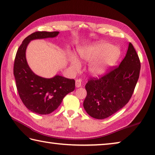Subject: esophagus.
<instances>
[{
	"label": "esophagus",
	"instance_id": "esophagus-1",
	"mask_svg": "<svg viewBox=\"0 0 155 155\" xmlns=\"http://www.w3.org/2000/svg\"><path fill=\"white\" fill-rule=\"evenodd\" d=\"M75 86L77 88H80V86H82V80L80 79H78L75 80Z\"/></svg>",
	"mask_w": 155,
	"mask_h": 155
}]
</instances>
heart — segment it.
I'll use <instances>...</instances> for the list:
<instances>
[{
    "instance_id": "obj_1",
    "label": "heart",
    "mask_w": 155,
    "mask_h": 155,
    "mask_svg": "<svg viewBox=\"0 0 155 155\" xmlns=\"http://www.w3.org/2000/svg\"><path fill=\"white\" fill-rule=\"evenodd\" d=\"M82 58L86 61L95 60L91 66V71L94 75H101L114 64L120 55V50L118 47H114L111 43L100 42L79 50ZM71 66L76 70L80 68V63L74 56H70Z\"/></svg>"
}]
</instances>
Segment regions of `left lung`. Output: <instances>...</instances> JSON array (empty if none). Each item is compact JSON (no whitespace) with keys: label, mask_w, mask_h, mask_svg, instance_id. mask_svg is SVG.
Here are the masks:
<instances>
[{"label":"left lung","mask_w":155,"mask_h":155,"mask_svg":"<svg viewBox=\"0 0 155 155\" xmlns=\"http://www.w3.org/2000/svg\"><path fill=\"white\" fill-rule=\"evenodd\" d=\"M140 61L134 46L128 50L118 66L100 78H91L86 84L87 95L84 107L91 117L108 118L122 109L134 92L140 71Z\"/></svg>","instance_id":"left-lung-1"}]
</instances>
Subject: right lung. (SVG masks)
I'll return each instance as SVG.
<instances>
[{"label":"right lung","instance_id":"1","mask_svg":"<svg viewBox=\"0 0 155 155\" xmlns=\"http://www.w3.org/2000/svg\"><path fill=\"white\" fill-rule=\"evenodd\" d=\"M59 32L37 31L24 39L16 53L13 74L21 101L29 110L39 114H49L61 105L64 97L74 91L75 80L61 75L43 78L32 71L27 63L26 50L31 41L55 37Z\"/></svg>","mask_w":155,"mask_h":155}]
</instances>
